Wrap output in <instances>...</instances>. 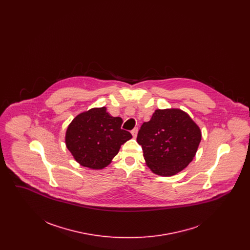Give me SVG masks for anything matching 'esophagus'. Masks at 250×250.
<instances>
[{
	"label": "esophagus",
	"mask_w": 250,
	"mask_h": 250,
	"mask_svg": "<svg viewBox=\"0 0 250 250\" xmlns=\"http://www.w3.org/2000/svg\"><path fill=\"white\" fill-rule=\"evenodd\" d=\"M131 134H132V136H133L134 138H136L137 135H138V128H137V127L134 128L133 130L131 131Z\"/></svg>",
	"instance_id": "esophagus-1"
}]
</instances>
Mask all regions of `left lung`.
I'll use <instances>...</instances> for the list:
<instances>
[{"label":"left lung","instance_id":"1","mask_svg":"<svg viewBox=\"0 0 250 250\" xmlns=\"http://www.w3.org/2000/svg\"><path fill=\"white\" fill-rule=\"evenodd\" d=\"M201 141V128L188 113L172 107L155 109L137 137L146 165L163 177L173 176L188 166Z\"/></svg>","mask_w":250,"mask_h":250}]
</instances>
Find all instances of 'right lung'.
Wrapping results in <instances>:
<instances>
[{"label":"right lung","instance_id":"add662e5","mask_svg":"<svg viewBox=\"0 0 250 250\" xmlns=\"http://www.w3.org/2000/svg\"><path fill=\"white\" fill-rule=\"evenodd\" d=\"M123 120L108 114L107 107H93L78 114L68 125L64 142L81 166L102 169L119 153L121 145L132 138L121 128Z\"/></svg>","mask_w":250,"mask_h":250}]
</instances>
